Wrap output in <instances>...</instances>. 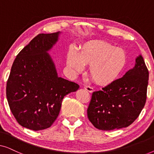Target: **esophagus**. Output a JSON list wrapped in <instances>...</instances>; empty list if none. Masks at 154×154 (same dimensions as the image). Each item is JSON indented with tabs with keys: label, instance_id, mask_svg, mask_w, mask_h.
Returning a JSON list of instances; mask_svg holds the SVG:
<instances>
[{
	"label": "esophagus",
	"instance_id": "1",
	"mask_svg": "<svg viewBox=\"0 0 154 154\" xmlns=\"http://www.w3.org/2000/svg\"><path fill=\"white\" fill-rule=\"evenodd\" d=\"M84 89L86 90L88 92H93V88H92V87H90V86L85 85V87H84Z\"/></svg>",
	"mask_w": 154,
	"mask_h": 154
}]
</instances>
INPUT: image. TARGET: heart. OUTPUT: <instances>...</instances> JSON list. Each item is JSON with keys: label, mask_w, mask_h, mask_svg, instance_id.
Wrapping results in <instances>:
<instances>
[{"label": "heart", "mask_w": 154, "mask_h": 154, "mask_svg": "<svg viewBox=\"0 0 154 154\" xmlns=\"http://www.w3.org/2000/svg\"><path fill=\"white\" fill-rule=\"evenodd\" d=\"M127 62L125 50L102 40L86 42L80 47L77 54L69 51L66 55V65L70 70L81 73L83 65L90 66V77L102 87L115 83L123 75Z\"/></svg>", "instance_id": "1"}]
</instances>
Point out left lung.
I'll return each mask as SVG.
<instances>
[{
	"label": "left lung",
	"mask_w": 154,
	"mask_h": 154,
	"mask_svg": "<svg viewBox=\"0 0 154 154\" xmlns=\"http://www.w3.org/2000/svg\"><path fill=\"white\" fill-rule=\"evenodd\" d=\"M149 71L142 55L135 66L113 85L92 92L87 113L96 128H126L137 119L146 100Z\"/></svg>",
	"instance_id": "obj_1"
}]
</instances>
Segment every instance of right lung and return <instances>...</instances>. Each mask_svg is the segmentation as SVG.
Returning a JSON list of instances; mask_svg holds the SVG:
<instances>
[{
  "instance_id": "obj_1",
  "label": "right lung",
  "mask_w": 154,
  "mask_h": 154,
  "mask_svg": "<svg viewBox=\"0 0 154 154\" xmlns=\"http://www.w3.org/2000/svg\"><path fill=\"white\" fill-rule=\"evenodd\" d=\"M60 32L40 33L21 50L6 85L10 111L23 127L37 131L50 128L60 113L64 96L79 85L58 77L48 53Z\"/></svg>"
}]
</instances>
